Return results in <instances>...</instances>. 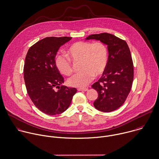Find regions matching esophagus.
Here are the masks:
<instances>
[{
  "mask_svg": "<svg viewBox=\"0 0 159 159\" xmlns=\"http://www.w3.org/2000/svg\"><path fill=\"white\" fill-rule=\"evenodd\" d=\"M88 88H78V91H87Z\"/></svg>",
  "mask_w": 159,
  "mask_h": 159,
  "instance_id": "1",
  "label": "esophagus"
}]
</instances>
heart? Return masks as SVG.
<instances>
[{"label": "heart", "mask_w": 159, "mask_h": 159, "mask_svg": "<svg viewBox=\"0 0 159 159\" xmlns=\"http://www.w3.org/2000/svg\"><path fill=\"white\" fill-rule=\"evenodd\" d=\"M66 55H58L55 58V65L64 75L69 76L73 72L72 61L79 62L81 71L75 73L68 80V84L74 87H84L90 83L94 75L98 76L106 70L108 53L105 44L102 42L79 41L72 44Z\"/></svg>", "instance_id": "1"}]
</instances>
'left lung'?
<instances>
[{
  "label": "left lung",
  "instance_id": "obj_1",
  "mask_svg": "<svg viewBox=\"0 0 159 159\" xmlns=\"http://www.w3.org/2000/svg\"><path fill=\"white\" fill-rule=\"evenodd\" d=\"M86 39L99 40L107 45L106 70L92 88L99 94L94 107L104 112L112 111L124 104L132 87L134 66L129 48L125 40L107 33L91 34Z\"/></svg>",
  "mask_w": 159,
  "mask_h": 159
}]
</instances>
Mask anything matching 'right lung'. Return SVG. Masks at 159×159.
Here are the masks:
<instances>
[{
    "label": "right lung",
    "instance_id": "1",
    "mask_svg": "<svg viewBox=\"0 0 159 159\" xmlns=\"http://www.w3.org/2000/svg\"><path fill=\"white\" fill-rule=\"evenodd\" d=\"M71 39L44 38L30 47L25 58L23 72L28 94L34 106L49 115L65 111L77 91L75 88L60 86L64 78L55 65L58 49Z\"/></svg>",
    "mask_w": 159,
    "mask_h": 159
}]
</instances>
